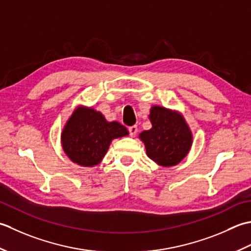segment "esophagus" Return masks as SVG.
<instances>
[{"mask_svg":"<svg viewBox=\"0 0 251 251\" xmlns=\"http://www.w3.org/2000/svg\"><path fill=\"white\" fill-rule=\"evenodd\" d=\"M127 130H129V133L131 136H134L136 134L137 132V126H130L129 127H127Z\"/></svg>","mask_w":251,"mask_h":251,"instance_id":"obj_1","label":"esophagus"}]
</instances>
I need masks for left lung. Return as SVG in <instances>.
Returning <instances> with one entry per match:
<instances>
[{
  "label": "left lung",
  "mask_w": 251,
  "mask_h": 251,
  "mask_svg": "<svg viewBox=\"0 0 251 251\" xmlns=\"http://www.w3.org/2000/svg\"><path fill=\"white\" fill-rule=\"evenodd\" d=\"M150 118L152 127L140 134L147 156L163 167L176 165L192 145V133L185 120L176 112L157 106L151 108Z\"/></svg>",
  "instance_id": "1"
}]
</instances>
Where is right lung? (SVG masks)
I'll use <instances>...</instances> for the list:
<instances>
[{
	"label": "right lung",
	"mask_w": 251,
	"mask_h": 251,
	"mask_svg": "<svg viewBox=\"0 0 251 251\" xmlns=\"http://www.w3.org/2000/svg\"><path fill=\"white\" fill-rule=\"evenodd\" d=\"M127 133L126 127L119 122H107L100 112L79 107L61 133V142L71 160L80 166L92 167L103 159L112 139Z\"/></svg>",
	"instance_id": "obj_1"
}]
</instances>
